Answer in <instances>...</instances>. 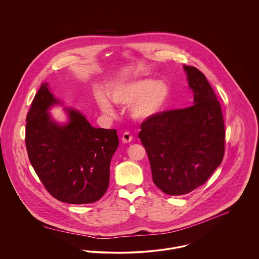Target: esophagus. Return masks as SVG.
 <instances>
[{
    "label": "esophagus",
    "instance_id": "34e87169",
    "mask_svg": "<svg viewBox=\"0 0 259 259\" xmlns=\"http://www.w3.org/2000/svg\"><path fill=\"white\" fill-rule=\"evenodd\" d=\"M133 141V137L130 133H123L122 137H121V142L124 143V144H127V143H131Z\"/></svg>",
    "mask_w": 259,
    "mask_h": 259
}]
</instances>
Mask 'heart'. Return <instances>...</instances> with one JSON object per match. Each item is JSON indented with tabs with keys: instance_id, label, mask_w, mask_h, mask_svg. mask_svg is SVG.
Here are the masks:
<instances>
[{
	"instance_id": "obj_1",
	"label": "heart",
	"mask_w": 259,
	"mask_h": 259,
	"mask_svg": "<svg viewBox=\"0 0 259 259\" xmlns=\"http://www.w3.org/2000/svg\"><path fill=\"white\" fill-rule=\"evenodd\" d=\"M110 97L117 105H132L131 115L136 119L145 120L164 109L169 98V88L163 81L139 79L112 88ZM97 102L104 112H113L110 101L103 94L98 95Z\"/></svg>"
}]
</instances>
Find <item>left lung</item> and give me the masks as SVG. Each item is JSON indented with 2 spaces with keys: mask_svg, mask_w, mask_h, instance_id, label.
I'll return each mask as SVG.
<instances>
[{
  "mask_svg": "<svg viewBox=\"0 0 259 259\" xmlns=\"http://www.w3.org/2000/svg\"><path fill=\"white\" fill-rule=\"evenodd\" d=\"M184 68L194 105L157 113L143 121L139 134L152 181L169 195L204 185L221 165L225 148L224 120L214 91L199 70Z\"/></svg>",
  "mask_w": 259,
  "mask_h": 259,
  "instance_id": "8db88e82",
  "label": "left lung"
}]
</instances>
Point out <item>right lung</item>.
Returning <instances> with one entry per match:
<instances>
[{
    "mask_svg": "<svg viewBox=\"0 0 259 259\" xmlns=\"http://www.w3.org/2000/svg\"><path fill=\"white\" fill-rule=\"evenodd\" d=\"M41 83L27 114L29 159L49 193L60 201L87 204L99 200L110 182L111 157L118 147L115 130L96 128L77 111L70 121L55 122L49 109L59 102Z\"/></svg>",
    "mask_w": 259,
    "mask_h": 259,
    "instance_id": "right-lung-1",
    "label": "right lung"
}]
</instances>
